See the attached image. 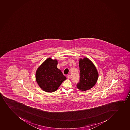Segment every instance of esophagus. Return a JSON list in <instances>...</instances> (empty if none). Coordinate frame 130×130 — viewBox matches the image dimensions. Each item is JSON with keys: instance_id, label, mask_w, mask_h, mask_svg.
Wrapping results in <instances>:
<instances>
[{"instance_id": "obj_1", "label": "esophagus", "mask_w": 130, "mask_h": 130, "mask_svg": "<svg viewBox=\"0 0 130 130\" xmlns=\"http://www.w3.org/2000/svg\"><path fill=\"white\" fill-rule=\"evenodd\" d=\"M67 78H69H69H71V75H67Z\"/></svg>"}]
</instances>
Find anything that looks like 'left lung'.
Segmentation results:
<instances>
[{"label": "left lung", "instance_id": "obj_1", "mask_svg": "<svg viewBox=\"0 0 130 130\" xmlns=\"http://www.w3.org/2000/svg\"><path fill=\"white\" fill-rule=\"evenodd\" d=\"M80 70L79 82L77 84V88L85 91L94 86L98 78V73L94 63L87 57L79 60Z\"/></svg>", "mask_w": 130, "mask_h": 130}]
</instances>
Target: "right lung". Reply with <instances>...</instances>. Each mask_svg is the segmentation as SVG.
Segmentation results:
<instances>
[{"label":"right lung","instance_id":"right-lung-1","mask_svg":"<svg viewBox=\"0 0 130 130\" xmlns=\"http://www.w3.org/2000/svg\"><path fill=\"white\" fill-rule=\"evenodd\" d=\"M57 60L47 59L36 73V82L42 90L47 92L57 91L63 82L67 79L60 69L57 68Z\"/></svg>","mask_w":130,"mask_h":130}]
</instances>
